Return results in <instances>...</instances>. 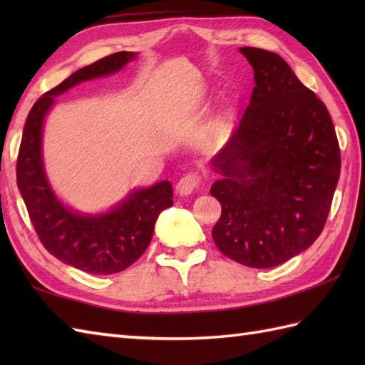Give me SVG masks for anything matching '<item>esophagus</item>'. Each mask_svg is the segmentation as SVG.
Returning <instances> with one entry per match:
<instances>
[{
    "label": "esophagus",
    "mask_w": 365,
    "mask_h": 365,
    "mask_svg": "<svg viewBox=\"0 0 365 365\" xmlns=\"http://www.w3.org/2000/svg\"><path fill=\"white\" fill-rule=\"evenodd\" d=\"M197 185H199V175L191 173V174L183 175L180 180L177 182L175 191H177V195H180V196H190L191 192L197 188Z\"/></svg>",
    "instance_id": "esophagus-1"
}]
</instances>
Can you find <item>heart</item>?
<instances>
[{
    "instance_id": "1",
    "label": "heart",
    "mask_w": 365,
    "mask_h": 365,
    "mask_svg": "<svg viewBox=\"0 0 365 365\" xmlns=\"http://www.w3.org/2000/svg\"><path fill=\"white\" fill-rule=\"evenodd\" d=\"M227 125H229V111L222 110L207 125L204 135H202L204 145L208 147V149H215V147H218L224 141V138H226Z\"/></svg>"
}]
</instances>
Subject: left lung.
Listing matches in <instances>:
<instances>
[{"instance_id":"1","label":"left lung","mask_w":365,"mask_h":365,"mask_svg":"<svg viewBox=\"0 0 365 365\" xmlns=\"http://www.w3.org/2000/svg\"><path fill=\"white\" fill-rule=\"evenodd\" d=\"M254 68L250 105L210 166L221 218L212 237L242 265L273 268L306 251L327 222L340 150L327 106L273 51L243 46Z\"/></svg>"}]
</instances>
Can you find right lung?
<instances>
[{
  "mask_svg": "<svg viewBox=\"0 0 365 365\" xmlns=\"http://www.w3.org/2000/svg\"><path fill=\"white\" fill-rule=\"evenodd\" d=\"M135 59L136 53L119 51L76 71L37 100L23 128L17 185L37 237L54 257L91 274L119 273L141 257L158 215L174 204L173 185L161 180L147 188H133L103 213L76 212L58 197L46 177L43 123L58 96L83 81L118 73Z\"/></svg>",
  "mask_w": 365,
  "mask_h": 365,
  "instance_id": "right-lung-1",
  "label": "right lung"
}]
</instances>
